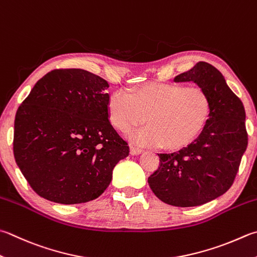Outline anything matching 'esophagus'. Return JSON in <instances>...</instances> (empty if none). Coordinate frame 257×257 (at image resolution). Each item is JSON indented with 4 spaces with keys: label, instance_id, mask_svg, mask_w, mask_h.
Returning <instances> with one entry per match:
<instances>
[{
    "label": "esophagus",
    "instance_id": "1",
    "mask_svg": "<svg viewBox=\"0 0 257 257\" xmlns=\"http://www.w3.org/2000/svg\"><path fill=\"white\" fill-rule=\"evenodd\" d=\"M142 152H143V150H141V149L135 148V147H131L130 153L132 154V156H139V154H141Z\"/></svg>",
    "mask_w": 257,
    "mask_h": 257
}]
</instances>
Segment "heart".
Segmentation results:
<instances>
[{
  "label": "heart",
  "instance_id": "1",
  "mask_svg": "<svg viewBox=\"0 0 257 257\" xmlns=\"http://www.w3.org/2000/svg\"><path fill=\"white\" fill-rule=\"evenodd\" d=\"M209 113L205 90L179 84L152 83L131 94L117 90L108 100V116L116 128L128 131L144 118L149 123L128 133L131 141L143 147H185L200 133Z\"/></svg>",
  "mask_w": 257,
  "mask_h": 257
}]
</instances>
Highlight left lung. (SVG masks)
<instances>
[{
	"mask_svg": "<svg viewBox=\"0 0 257 257\" xmlns=\"http://www.w3.org/2000/svg\"><path fill=\"white\" fill-rule=\"evenodd\" d=\"M176 83H195L210 100V113L196 140L173 153H160V167L149 177L154 195L168 205L195 207L228 190L247 148L245 109L221 72L200 61L176 76Z\"/></svg>",
	"mask_w": 257,
	"mask_h": 257,
	"instance_id": "obj_1",
	"label": "left lung"
}]
</instances>
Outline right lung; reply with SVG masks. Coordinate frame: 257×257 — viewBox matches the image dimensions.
<instances>
[{
	"label": "right lung",
	"instance_id": "1",
	"mask_svg": "<svg viewBox=\"0 0 257 257\" xmlns=\"http://www.w3.org/2000/svg\"><path fill=\"white\" fill-rule=\"evenodd\" d=\"M105 79L84 69H56L42 77L18 108L14 159L39 196L57 204L94 200L128 156L109 122Z\"/></svg>",
	"mask_w": 257,
	"mask_h": 257
}]
</instances>
